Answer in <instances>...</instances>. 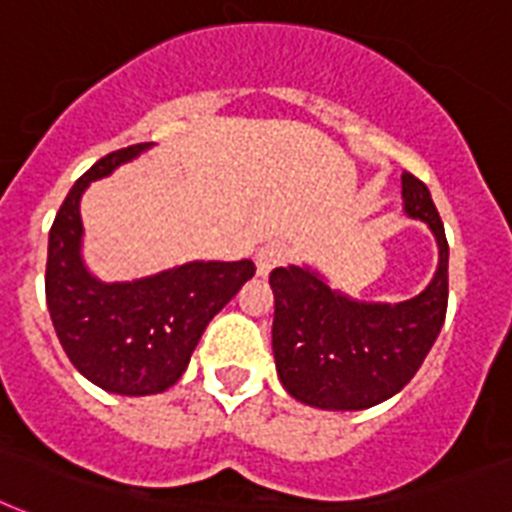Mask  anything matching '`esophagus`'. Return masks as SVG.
<instances>
[{
    "label": "esophagus",
    "instance_id": "esophagus-1",
    "mask_svg": "<svg viewBox=\"0 0 512 512\" xmlns=\"http://www.w3.org/2000/svg\"><path fill=\"white\" fill-rule=\"evenodd\" d=\"M286 257V247L284 244H265L260 252H257V276H268L270 270L278 268V265L284 263Z\"/></svg>",
    "mask_w": 512,
    "mask_h": 512
}]
</instances>
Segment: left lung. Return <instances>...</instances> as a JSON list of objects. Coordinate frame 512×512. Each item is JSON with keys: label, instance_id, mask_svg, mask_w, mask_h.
<instances>
[{"label": "left lung", "instance_id": "obj_1", "mask_svg": "<svg viewBox=\"0 0 512 512\" xmlns=\"http://www.w3.org/2000/svg\"><path fill=\"white\" fill-rule=\"evenodd\" d=\"M402 210L429 226L439 249L434 278L405 302H368L328 284L313 265L270 273L273 357L294 400L318 410H365L389 400L421 368L447 315L450 247L423 181L402 173Z\"/></svg>", "mask_w": 512, "mask_h": 512}]
</instances>
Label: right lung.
<instances>
[{"label":"right lung","instance_id":"add662e5","mask_svg":"<svg viewBox=\"0 0 512 512\" xmlns=\"http://www.w3.org/2000/svg\"><path fill=\"white\" fill-rule=\"evenodd\" d=\"M155 144H134L78 178L49 231L47 307L78 373L110 394H160L184 376L207 323L255 276L252 260H191L134 281H102L83 260L81 197Z\"/></svg>","mask_w":512,"mask_h":512}]
</instances>
